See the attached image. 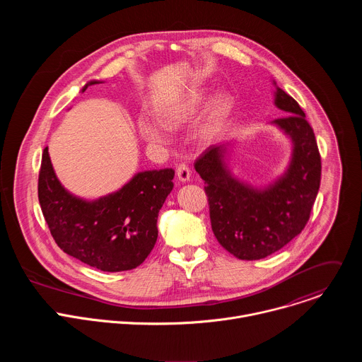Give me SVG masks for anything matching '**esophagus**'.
Wrapping results in <instances>:
<instances>
[{"instance_id":"esophagus-1","label":"esophagus","mask_w":362,"mask_h":362,"mask_svg":"<svg viewBox=\"0 0 362 362\" xmlns=\"http://www.w3.org/2000/svg\"><path fill=\"white\" fill-rule=\"evenodd\" d=\"M176 175H177V179L180 182H183V183L189 182L190 180V169H189V166L185 165V163L179 165L177 169H176Z\"/></svg>"}]
</instances>
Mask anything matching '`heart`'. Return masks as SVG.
<instances>
[{"mask_svg": "<svg viewBox=\"0 0 362 362\" xmlns=\"http://www.w3.org/2000/svg\"><path fill=\"white\" fill-rule=\"evenodd\" d=\"M208 91L203 88L187 90L183 94L173 95L156 106V119L140 117L137 129L140 136L151 144H166L170 141L169 130H177L187 126L203 105L208 101ZM233 109V101L228 94H218L209 103L202 119L194 129V137L200 143H211L222 132Z\"/></svg>", "mask_w": 362, "mask_h": 362, "instance_id": "obj_1", "label": "heart"}]
</instances>
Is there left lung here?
I'll return each mask as SVG.
<instances>
[{
	"label": "left lung",
	"instance_id": "obj_1",
	"mask_svg": "<svg viewBox=\"0 0 362 362\" xmlns=\"http://www.w3.org/2000/svg\"><path fill=\"white\" fill-rule=\"evenodd\" d=\"M274 105L284 117L272 120L291 143L285 170L256 186L238 177L230 159L235 141L212 146L194 165L204 180L212 230L238 259L256 261L284 247L305 228L321 183V158L313 127L298 103L272 80Z\"/></svg>",
	"mask_w": 362,
	"mask_h": 362
}]
</instances>
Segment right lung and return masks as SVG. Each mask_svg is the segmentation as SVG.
<instances>
[{
  "mask_svg": "<svg viewBox=\"0 0 362 362\" xmlns=\"http://www.w3.org/2000/svg\"><path fill=\"white\" fill-rule=\"evenodd\" d=\"M97 83L103 81H87L80 93ZM173 177V169L137 172L119 190L84 199L62 185L45 147L38 200L51 235L67 255L105 272L130 271L158 240V216Z\"/></svg>",
  "mask_w": 362,
  "mask_h": 362,
  "instance_id": "right-lung-1",
  "label": "right lung"
}]
</instances>
